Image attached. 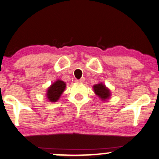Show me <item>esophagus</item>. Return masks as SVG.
Instances as JSON below:
<instances>
[{"label":"esophagus","instance_id":"esophagus-1","mask_svg":"<svg viewBox=\"0 0 159 159\" xmlns=\"http://www.w3.org/2000/svg\"><path fill=\"white\" fill-rule=\"evenodd\" d=\"M84 81H85V78H81L80 80H75L76 83H84Z\"/></svg>","mask_w":159,"mask_h":159}]
</instances>
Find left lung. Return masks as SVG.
Segmentation results:
<instances>
[{
    "mask_svg": "<svg viewBox=\"0 0 159 159\" xmlns=\"http://www.w3.org/2000/svg\"><path fill=\"white\" fill-rule=\"evenodd\" d=\"M93 89L96 94L104 101L107 100L111 97V91L102 83H99L93 85Z\"/></svg>",
    "mask_w": 159,
    "mask_h": 159,
    "instance_id": "8db88e82",
    "label": "left lung"
}]
</instances>
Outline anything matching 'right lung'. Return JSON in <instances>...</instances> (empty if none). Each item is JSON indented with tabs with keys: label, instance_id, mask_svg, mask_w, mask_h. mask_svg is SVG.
I'll return each instance as SVG.
<instances>
[{
	"label": "right lung",
	"instance_id": "add662e5",
	"mask_svg": "<svg viewBox=\"0 0 159 159\" xmlns=\"http://www.w3.org/2000/svg\"><path fill=\"white\" fill-rule=\"evenodd\" d=\"M66 85L62 80H58L47 90L46 96L51 102H55L59 99L62 92L65 91Z\"/></svg>",
	"mask_w": 159,
	"mask_h": 159
}]
</instances>
